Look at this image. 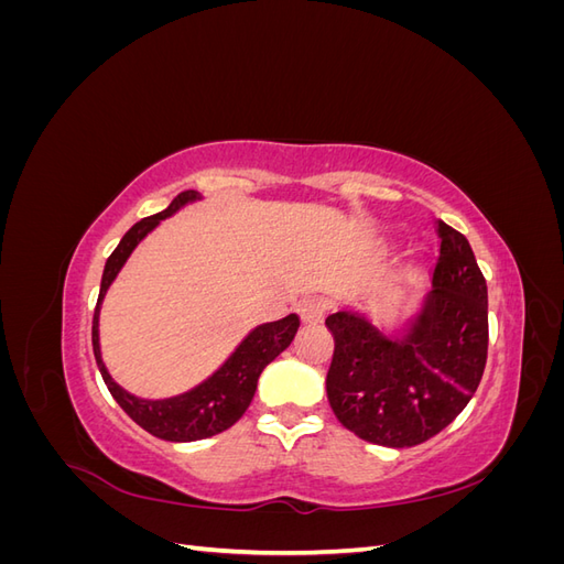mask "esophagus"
I'll return each instance as SVG.
<instances>
[{"mask_svg": "<svg viewBox=\"0 0 564 564\" xmlns=\"http://www.w3.org/2000/svg\"><path fill=\"white\" fill-rule=\"evenodd\" d=\"M324 303L319 301V299H308V301H303L301 305H299V315H301V319H303V324H317V322H322L324 319Z\"/></svg>", "mask_w": 564, "mask_h": 564, "instance_id": "esophagus-1", "label": "esophagus"}]
</instances>
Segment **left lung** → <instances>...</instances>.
<instances>
[{
  "label": "left lung",
  "instance_id": "1",
  "mask_svg": "<svg viewBox=\"0 0 564 564\" xmlns=\"http://www.w3.org/2000/svg\"><path fill=\"white\" fill-rule=\"evenodd\" d=\"M433 292L404 336L371 317H327L334 357L327 398L350 433L381 447H414L464 412L487 365V282L468 240L437 220Z\"/></svg>",
  "mask_w": 564,
  "mask_h": 564
}]
</instances>
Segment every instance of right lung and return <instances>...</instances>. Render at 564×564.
<instances>
[{
    "label": "right lung",
    "instance_id": "1",
    "mask_svg": "<svg viewBox=\"0 0 564 564\" xmlns=\"http://www.w3.org/2000/svg\"><path fill=\"white\" fill-rule=\"evenodd\" d=\"M195 199H199V193L195 191L181 193L164 212L139 220V224L122 237V242L117 245V249L110 253V259L106 263L104 280H100L96 313H94V327H91L96 365L115 402L122 406L143 431L169 442H195V440L212 437L228 431L232 423L240 421L253 400L261 371L275 360L282 350L289 348L301 324L299 315H286L278 322L261 324V327H256L242 344L235 348V352L224 365H220V369L212 373L207 381H202L193 390H187L176 398L141 400L112 381V377L104 365V357H100V344H98L100 303H104L108 286L115 282L119 270H122L131 251L139 247L143 237L150 230H155L160 226V220L174 216L181 207H185L187 202H195Z\"/></svg>",
    "mask_w": 564,
    "mask_h": 564
}]
</instances>
